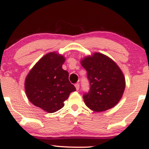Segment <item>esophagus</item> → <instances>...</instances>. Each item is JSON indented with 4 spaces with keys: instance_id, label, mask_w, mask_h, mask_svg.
<instances>
[{
    "instance_id": "obj_1",
    "label": "esophagus",
    "mask_w": 149,
    "mask_h": 149,
    "mask_svg": "<svg viewBox=\"0 0 149 149\" xmlns=\"http://www.w3.org/2000/svg\"><path fill=\"white\" fill-rule=\"evenodd\" d=\"M75 87H76V90H79V88H80V85H79V83H76V84H75Z\"/></svg>"
}]
</instances>
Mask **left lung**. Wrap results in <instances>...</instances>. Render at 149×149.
<instances>
[{
	"label": "left lung",
	"mask_w": 149,
	"mask_h": 149,
	"mask_svg": "<svg viewBox=\"0 0 149 149\" xmlns=\"http://www.w3.org/2000/svg\"><path fill=\"white\" fill-rule=\"evenodd\" d=\"M87 71L90 89L83 100L89 109L102 112L114 107L122 98L125 88L123 73L113 59L95 52L80 60Z\"/></svg>",
	"instance_id": "1"
}]
</instances>
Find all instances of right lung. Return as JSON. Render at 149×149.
Returning a JSON list of instances; mask_svg holds the SVG:
<instances>
[{
    "mask_svg": "<svg viewBox=\"0 0 149 149\" xmlns=\"http://www.w3.org/2000/svg\"><path fill=\"white\" fill-rule=\"evenodd\" d=\"M65 57L59 53H47L26 77L24 89L29 100L47 113L64 107V101L76 91L69 80V72L62 69Z\"/></svg>",
    "mask_w": 149,
    "mask_h": 149,
    "instance_id": "right-lung-1",
    "label": "right lung"
}]
</instances>
